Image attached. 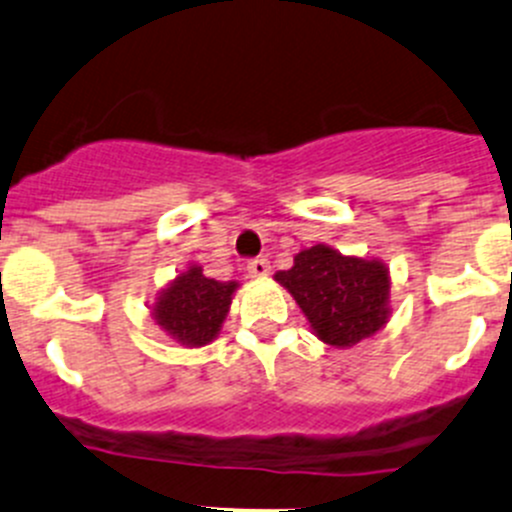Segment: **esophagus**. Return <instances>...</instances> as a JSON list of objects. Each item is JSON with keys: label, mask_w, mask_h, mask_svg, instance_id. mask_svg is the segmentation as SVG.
<instances>
[{"label": "esophagus", "mask_w": 512, "mask_h": 512, "mask_svg": "<svg viewBox=\"0 0 512 512\" xmlns=\"http://www.w3.org/2000/svg\"><path fill=\"white\" fill-rule=\"evenodd\" d=\"M247 272H250V277H255V280H265V277L270 275V262H267L265 257L250 260L247 262Z\"/></svg>", "instance_id": "1"}]
</instances>
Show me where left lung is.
Listing matches in <instances>:
<instances>
[{"instance_id": "8db88e82", "label": "left lung", "mask_w": 512, "mask_h": 512, "mask_svg": "<svg viewBox=\"0 0 512 512\" xmlns=\"http://www.w3.org/2000/svg\"><path fill=\"white\" fill-rule=\"evenodd\" d=\"M275 280L295 297L310 327L332 347H352L385 327L390 317V272L385 262L342 255L327 245L297 252Z\"/></svg>"}]
</instances>
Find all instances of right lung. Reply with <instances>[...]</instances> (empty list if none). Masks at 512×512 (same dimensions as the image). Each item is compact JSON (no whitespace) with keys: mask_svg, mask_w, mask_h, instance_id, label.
Returning <instances> with one entry per match:
<instances>
[{"mask_svg":"<svg viewBox=\"0 0 512 512\" xmlns=\"http://www.w3.org/2000/svg\"><path fill=\"white\" fill-rule=\"evenodd\" d=\"M237 287L235 280H212L202 267L190 265L160 292L152 317L180 345L202 347L220 335Z\"/></svg>","mask_w":512,"mask_h":512,"instance_id":"1","label":"right lung"}]
</instances>
